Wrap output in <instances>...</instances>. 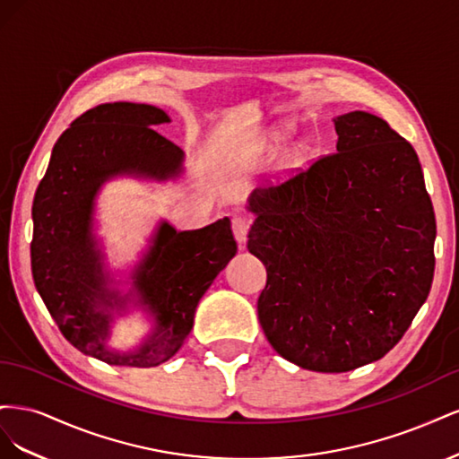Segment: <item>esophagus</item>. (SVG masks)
I'll list each match as a JSON object with an SVG mask.
<instances>
[{"instance_id":"esophagus-1","label":"esophagus","mask_w":459,"mask_h":459,"mask_svg":"<svg viewBox=\"0 0 459 459\" xmlns=\"http://www.w3.org/2000/svg\"><path fill=\"white\" fill-rule=\"evenodd\" d=\"M251 224H253V221L248 216H235L231 220V230H233L235 239H238L239 243H245L248 231H251Z\"/></svg>"}]
</instances>
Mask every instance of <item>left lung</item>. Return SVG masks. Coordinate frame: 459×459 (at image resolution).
<instances>
[{
  "label": "left lung",
  "instance_id": "left-lung-1",
  "mask_svg": "<svg viewBox=\"0 0 459 459\" xmlns=\"http://www.w3.org/2000/svg\"><path fill=\"white\" fill-rule=\"evenodd\" d=\"M337 151L255 189L247 248L268 272L258 319L304 369L352 371L404 337L433 283L437 221L418 152L388 122L335 118Z\"/></svg>",
  "mask_w": 459,
  "mask_h": 459
}]
</instances>
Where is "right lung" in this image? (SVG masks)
Segmentation results:
<instances>
[{"label":"right lung","mask_w":459,"mask_h":459,"mask_svg":"<svg viewBox=\"0 0 459 459\" xmlns=\"http://www.w3.org/2000/svg\"><path fill=\"white\" fill-rule=\"evenodd\" d=\"M169 120L164 110L145 103L86 110L61 134L36 189L30 260L38 293L63 337L108 366L152 368L170 359L191 333L201 297L238 253L230 218L195 231L162 224L134 281L157 329L140 351L107 349L110 316L100 308H113L118 300L105 289L91 238L93 197L118 172L155 178L179 172L184 151L151 128Z\"/></svg>","instance_id":"right-lung-1"}]
</instances>
